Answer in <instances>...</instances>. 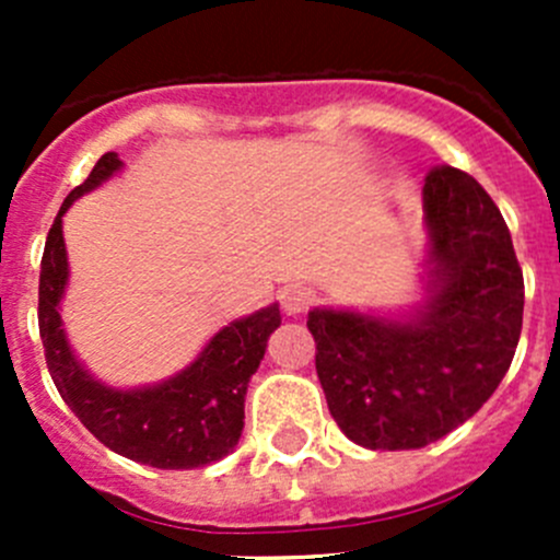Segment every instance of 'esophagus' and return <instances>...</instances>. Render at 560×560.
<instances>
[{
  "mask_svg": "<svg viewBox=\"0 0 560 560\" xmlns=\"http://www.w3.org/2000/svg\"><path fill=\"white\" fill-rule=\"evenodd\" d=\"M314 290L303 284H292L281 292V306H284L287 314H303L314 303Z\"/></svg>",
  "mask_w": 560,
  "mask_h": 560,
  "instance_id": "obj_1",
  "label": "esophagus"
}]
</instances>
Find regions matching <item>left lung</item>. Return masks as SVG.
<instances>
[{
  "instance_id": "obj_1",
  "label": "left lung",
  "mask_w": 560,
  "mask_h": 560,
  "mask_svg": "<svg viewBox=\"0 0 560 560\" xmlns=\"http://www.w3.org/2000/svg\"><path fill=\"white\" fill-rule=\"evenodd\" d=\"M428 298L406 319L314 308L316 376L354 444L420 450L477 415L515 358L523 270L504 217L468 173L433 167L422 186Z\"/></svg>"
}]
</instances>
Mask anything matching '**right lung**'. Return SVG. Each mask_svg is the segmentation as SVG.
Instances as JSON below:
<instances>
[{
    "label": "right lung",
    "mask_w": 560,
    "mask_h": 560,
    "mask_svg": "<svg viewBox=\"0 0 560 560\" xmlns=\"http://www.w3.org/2000/svg\"><path fill=\"white\" fill-rule=\"evenodd\" d=\"M121 160L107 151L89 178L67 195L50 224L39 262L37 322L50 380L78 420L113 453L154 468H197L233 453L244 431L248 380L265 358V347L281 325L279 306L230 322L206 343L197 360L162 385L113 389L94 380L75 360L61 327L59 301L67 287V252L61 217L92 191Z\"/></svg>",
    "instance_id": "obj_1"
}]
</instances>
